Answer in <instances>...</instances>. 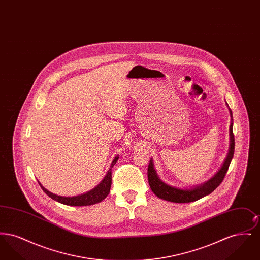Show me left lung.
I'll use <instances>...</instances> for the list:
<instances>
[{"instance_id": "obj_1", "label": "left lung", "mask_w": 260, "mask_h": 260, "mask_svg": "<svg viewBox=\"0 0 260 260\" xmlns=\"http://www.w3.org/2000/svg\"><path fill=\"white\" fill-rule=\"evenodd\" d=\"M226 105L228 107V110L231 117V124L229 128V135H230V145H229V152L227 154V157L223 162L219 171L215 173L208 181L201 183L199 185L193 186L190 188H178L174 186L169 185L165 183L159 175L156 173V170L154 168V162L151 158L148 166V182L151 190L158 198L173 202V203H191L200 200L207 195L210 194L212 191H214L220 183L222 182L225 174L228 171V168L230 166V162L234 156V150H235V138L233 135V115L232 111L229 108L227 102Z\"/></svg>"}]
</instances>
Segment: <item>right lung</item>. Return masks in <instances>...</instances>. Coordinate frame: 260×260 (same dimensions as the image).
<instances>
[{
  "label": "right lung",
  "instance_id": "1",
  "mask_svg": "<svg viewBox=\"0 0 260 260\" xmlns=\"http://www.w3.org/2000/svg\"><path fill=\"white\" fill-rule=\"evenodd\" d=\"M118 159H119V156H116L115 159L112 161L111 166H110L108 172L106 173L105 177L101 180V182L99 183V185L95 186L93 189L87 191V193H84V194H81V195H78V196L64 197V196L55 195V194L50 192L49 190H47L39 181L38 182L41 186V188L43 189V191L49 197H50L52 200H54V201H56V202H58V203H61L63 205L74 206V207H83V206L94 205V204H98L99 202L103 201L109 194L112 184V168L117 162Z\"/></svg>",
  "mask_w": 260,
  "mask_h": 260
}]
</instances>
